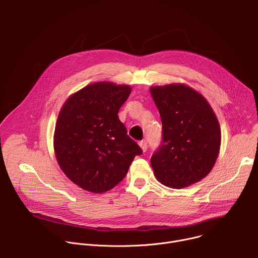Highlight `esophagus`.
Returning <instances> with one entry per match:
<instances>
[{
    "label": "esophagus",
    "instance_id": "obj_1",
    "mask_svg": "<svg viewBox=\"0 0 258 258\" xmlns=\"http://www.w3.org/2000/svg\"><path fill=\"white\" fill-rule=\"evenodd\" d=\"M139 144H140V146H141L142 150H143L144 152H146L147 149H148V144H147V140H142Z\"/></svg>",
    "mask_w": 258,
    "mask_h": 258
}]
</instances>
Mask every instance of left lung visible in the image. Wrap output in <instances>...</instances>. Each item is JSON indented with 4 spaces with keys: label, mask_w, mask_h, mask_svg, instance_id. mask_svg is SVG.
<instances>
[{
    "label": "left lung",
    "mask_w": 258,
    "mask_h": 258,
    "mask_svg": "<svg viewBox=\"0 0 258 258\" xmlns=\"http://www.w3.org/2000/svg\"><path fill=\"white\" fill-rule=\"evenodd\" d=\"M162 121V138L151 157L157 179L181 189L205 177L220 147V128L204 97L185 85L151 88Z\"/></svg>",
    "instance_id": "obj_1"
}]
</instances>
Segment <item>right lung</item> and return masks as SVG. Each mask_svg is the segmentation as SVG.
<instances>
[{
  "mask_svg": "<svg viewBox=\"0 0 258 258\" xmlns=\"http://www.w3.org/2000/svg\"><path fill=\"white\" fill-rule=\"evenodd\" d=\"M131 91L128 86L96 83L69 97L61 109L54 135L56 157L67 177L84 190H111L143 153L118 118Z\"/></svg>",
  "mask_w": 258,
  "mask_h": 258,
  "instance_id": "add662e5",
  "label": "right lung"
}]
</instances>
